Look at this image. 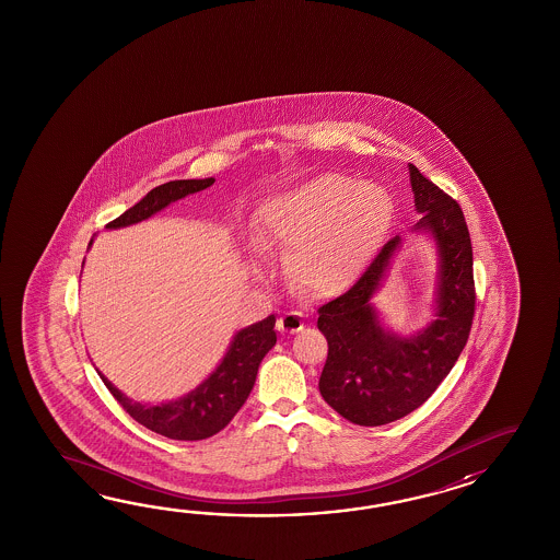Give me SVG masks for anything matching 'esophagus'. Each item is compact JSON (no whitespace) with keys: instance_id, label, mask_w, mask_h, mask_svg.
Masks as SVG:
<instances>
[{"instance_id":"1","label":"esophagus","mask_w":560,"mask_h":560,"mask_svg":"<svg viewBox=\"0 0 560 560\" xmlns=\"http://www.w3.org/2000/svg\"><path fill=\"white\" fill-rule=\"evenodd\" d=\"M304 328V320L300 318L296 312H285L284 316L278 320V330L285 334L300 332Z\"/></svg>"}]
</instances>
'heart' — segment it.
I'll return each mask as SVG.
<instances>
[{
	"label": "heart",
	"mask_w": 560,
	"mask_h": 560,
	"mask_svg": "<svg viewBox=\"0 0 560 560\" xmlns=\"http://www.w3.org/2000/svg\"><path fill=\"white\" fill-rule=\"evenodd\" d=\"M260 220L266 236L288 252L292 284L308 296H336L376 258L393 226L394 200L376 184L320 174L270 196Z\"/></svg>",
	"instance_id": "heart-1"
}]
</instances>
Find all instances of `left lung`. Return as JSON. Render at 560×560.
<instances>
[{"mask_svg":"<svg viewBox=\"0 0 560 560\" xmlns=\"http://www.w3.org/2000/svg\"><path fill=\"white\" fill-rule=\"evenodd\" d=\"M418 220L412 234L436 248L432 318L400 334L384 324L374 298L388 278L402 236L390 240L346 294L318 308V330L328 340L322 398L346 420L382 427L424 405L453 370L475 316L472 244L460 206L408 164Z\"/></svg>","mask_w":560,"mask_h":560,"instance_id":"left-lung-1","label":"left lung"}]
</instances>
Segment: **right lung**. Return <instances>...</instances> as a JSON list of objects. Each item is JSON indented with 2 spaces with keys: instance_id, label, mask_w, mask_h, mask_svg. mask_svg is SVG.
Returning a JSON list of instances; mask_svg holds the SVG:
<instances>
[{
  "instance_id": "right-lung-1",
  "label": "right lung",
  "mask_w": 560,
  "mask_h": 560,
  "mask_svg": "<svg viewBox=\"0 0 560 560\" xmlns=\"http://www.w3.org/2000/svg\"><path fill=\"white\" fill-rule=\"evenodd\" d=\"M214 182V178L166 182L148 191L140 202L131 206L130 210H126L106 228L119 230L140 224L143 220L162 212L170 203L210 188ZM92 244L94 238L90 240L88 250L92 248ZM275 326L276 316L270 314L264 320L240 328L238 332L232 336L226 354L215 364L208 378H203L190 393L160 405L131 400L107 381L100 370H95L121 408L145 429L172 441H202L226 429L228 422L236 417V412L250 396L258 366L264 357L275 348Z\"/></svg>"
}]
</instances>
